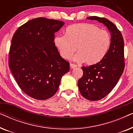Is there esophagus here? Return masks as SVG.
<instances>
[{
	"mask_svg": "<svg viewBox=\"0 0 133 133\" xmlns=\"http://www.w3.org/2000/svg\"><path fill=\"white\" fill-rule=\"evenodd\" d=\"M76 66H77V65H76L73 64V63H70L71 69H73V68H76Z\"/></svg>",
	"mask_w": 133,
	"mask_h": 133,
	"instance_id": "1",
	"label": "esophagus"
}]
</instances>
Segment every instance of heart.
<instances>
[{
  "label": "heart",
  "mask_w": 133,
  "mask_h": 133,
  "mask_svg": "<svg viewBox=\"0 0 133 133\" xmlns=\"http://www.w3.org/2000/svg\"><path fill=\"white\" fill-rule=\"evenodd\" d=\"M111 36L106 30L91 23H79L69 26L65 35L57 36L54 43L60 55L68 59L77 50L76 61H83L93 65L101 61L110 48Z\"/></svg>",
  "instance_id": "heart-1"
}]
</instances>
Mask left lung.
Returning a JSON list of instances; mask_svg holds the SVG:
<instances>
[{
  "label": "left lung",
  "instance_id": "1",
  "mask_svg": "<svg viewBox=\"0 0 133 133\" xmlns=\"http://www.w3.org/2000/svg\"><path fill=\"white\" fill-rule=\"evenodd\" d=\"M102 23L111 33V45L105 57L99 62L82 66L83 76L78 81L82 96L91 101H99L108 95L117 84L123 72L124 42L121 32L108 19L97 16L87 17Z\"/></svg>",
  "mask_w": 133,
  "mask_h": 133
}]
</instances>
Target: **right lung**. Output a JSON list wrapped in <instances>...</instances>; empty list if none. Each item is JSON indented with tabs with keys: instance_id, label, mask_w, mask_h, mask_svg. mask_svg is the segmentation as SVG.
Wrapping results in <instances>:
<instances>
[{
	"instance_id": "right-lung-1",
	"label": "right lung",
	"mask_w": 133,
	"mask_h": 133,
	"mask_svg": "<svg viewBox=\"0 0 133 133\" xmlns=\"http://www.w3.org/2000/svg\"><path fill=\"white\" fill-rule=\"evenodd\" d=\"M64 22L45 17L27 22L16 31L9 52V67L22 90L31 97L46 100L59 88L70 63L60 56L54 33Z\"/></svg>"
}]
</instances>
